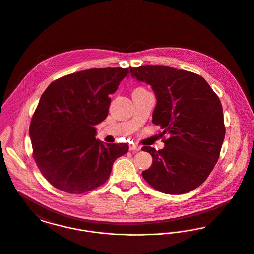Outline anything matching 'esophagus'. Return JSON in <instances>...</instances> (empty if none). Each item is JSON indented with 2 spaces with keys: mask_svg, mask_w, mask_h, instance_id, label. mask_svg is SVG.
I'll use <instances>...</instances> for the list:
<instances>
[{
  "mask_svg": "<svg viewBox=\"0 0 254 254\" xmlns=\"http://www.w3.org/2000/svg\"><path fill=\"white\" fill-rule=\"evenodd\" d=\"M129 150L130 151H139V150H141V146L133 144V145H129Z\"/></svg>",
  "mask_w": 254,
  "mask_h": 254,
  "instance_id": "1",
  "label": "esophagus"
}]
</instances>
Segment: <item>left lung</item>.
Here are the masks:
<instances>
[{
    "mask_svg": "<svg viewBox=\"0 0 254 254\" xmlns=\"http://www.w3.org/2000/svg\"><path fill=\"white\" fill-rule=\"evenodd\" d=\"M133 78L150 85L157 104L152 123L160 126L165 147H142L153 158L142 172L152 188L184 194L205 181L217 163L225 139L223 108L215 92L197 74L164 65L130 67Z\"/></svg>",
    "mask_w": 254,
    "mask_h": 254,
    "instance_id": "8db88e82",
    "label": "left lung"
}]
</instances>
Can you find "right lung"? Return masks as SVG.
<instances>
[{
    "mask_svg": "<svg viewBox=\"0 0 254 254\" xmlns=\"http://www.w3.org/2000/svg\"><path fill=\"white\" fill-rule=\"evenodd\" d=\"M128 68H91L52 82L39 101L29 127L33 157L44 177L72 194L94 190L109 179L127 144L97 140V125Z\"/></svg>",
    "mask_w": 254,
    "mask_h": 254,
    "instance_id": "obj_1",
    "label": "right lung"
}]
</instances>
